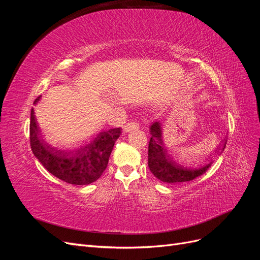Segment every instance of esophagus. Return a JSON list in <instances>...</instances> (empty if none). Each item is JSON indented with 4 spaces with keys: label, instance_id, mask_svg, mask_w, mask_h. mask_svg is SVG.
<instances>
[{
    "label": "esophagus",
    "instance_id": "obj_1",
    "mask_svg": "<svg viewBox=\"0 0 260 260\" xmlns=\"http://www.w3.org/2000/svg\"><path fill=\"white\" fill-rule=\"evenodd\" d=\"M137 129H139V123L136 122V121L128 122L123 127V131L124 132H130V131H133V130H137Z\"/></svg>",
    "mask_w": 260,
    "mask_h": 260
}]
</instances>
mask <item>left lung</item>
<instances>
[{"label": "left lung", "mask_w": 260, "mask_h": 260, "mask_svg": "<svg viewBox=\"0 0 260 260\" xmlns=\"http://www.w3.org/2000/svg\"><path fill=\"white\" fill-rule=\"evenodd\" d=\"M149 133L152 137L148 144V168L157 179L169 184L186 182L203 175L214 162V155L221 154L226 144V140L221 141L215 151L206 157V164L194 169L178 164L172 155L169 154L164 143L162 123L160 121H155L151 124Z\"/></svg>", "instance_id": "1"}]
</instances>
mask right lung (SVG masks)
I'll return each instance as SVG.
<instances>
[{"mask_svg":"<svg viewBox=\"0 0 260 260\" xmlns=\"http://www.w3.org/2000/svg\"><path fill=\"white\" fill-rule=\"evenodd\" d=\"M40 99L41 96L36 99L34 104ZM120 135V128L104 130L79 148H56L42 138L35 109H31L30 146L34 155L53 176L69 184L85 185L96 181L106 169L115 142Z\"/></svg>","mask_w":260,"mask_h":260,"instance_id":"1","label":"right lung"}]
</instances>
